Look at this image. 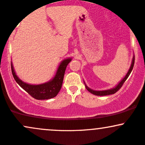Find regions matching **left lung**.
<instances>
[{
  "mask_svg": "<svg viewBox=\"0 0 145 145\" xmlns=\"http://www.w3.org/2000/svg\"><path fill=\"white\" fill-rule=\"evenodd\" d=\"M134 61H135V57H133V59H132V63H131V67L129 68V71H128L127 74H126V76H125V78L123 79L119 83V84H118L117 86H116L115 88H113L112 89H109V90H106V91H93V90L89 89V87H88L85 84V86H86V89L88 90V91H89L90 93H91L93 95H98V96H104V95H112V94H114L115 93L117 92L118 91H119V89H121V86H123V84H124V82H125L126 80L127 79V78L129 77V74H131V71H132L133 69V67H134Z\"/></svg>",
  "mask_w": 145,
  "mask_h": 145,
  "instance_id": "left-lung-1",
  "label": "left lung"
}]
</instances>
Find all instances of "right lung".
<instances>
[{
	"label": "right lung",
	"mask_w": 145,
	"mask_h": 145,
	"mask_svg": "<svg viewBox=\"0 0 145 145\" xmlns=\"http://www.w3.org/2000/svg\"><path fill=\"white\" fill-rule=\"evenodd\" d=\"M71 61V59L64 60L59 65L56 76L52 80L44 83V84H37V85L29 84L27 83L22 82L20 79H19V78L16 76V73H15L12 63L11 65V72H12L13 76H14L16 82L33 98L38 99V100L48 99L54 97L59 93L61 89V86H62L66 67Z\"/></svg>",
	"instance_id": "add662e5"
}]
</instances>
